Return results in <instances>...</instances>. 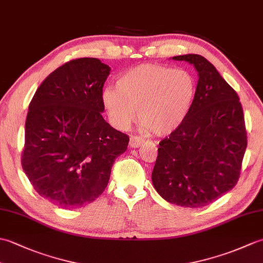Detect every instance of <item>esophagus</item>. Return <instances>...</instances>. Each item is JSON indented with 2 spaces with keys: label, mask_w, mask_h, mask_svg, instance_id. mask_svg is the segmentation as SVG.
<instances>
[{
  "label": "esophagus",
  "mask_w": 263,
  "mask_h": 263,
  "mask_svg": "<svg viewBox=\"0 0 263 263\" xmlns=\"http://www.w3.org/2000/svg\"><path fill=\"white\" fill-rule=\"evenodd\" d=\"M142 143H143V140H142L140 137L131 136L130 143H128V146H130L131 148H138V147H140Z\"/></svg>",
  "instance_id": "1"
}]
</instances>
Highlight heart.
Returning <instances> with one entry per match:
<instances>
[{
	"label": "heart",
	"instance_id": "1",
	"mask_svg": "<svg viewBox=\"0 0 263 263\" xmlns=\"http://www.w3.org/2000/svg\"><path fill=\"white\" fill-rule=\"evenodd\" d=\"M197 80L186 70L161 64H141L121 76L117 87H106L103 105L111 124L126 128L138 120L156 136L171 135L191 113Z\"/></svg>",
	"mask_w": 263,
	"mask_h": 263
}]
</instances>
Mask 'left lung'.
Instances as JSON below:
<instances>
[{"mask_svg":"<svg viewBox=\"0 0 263 263\" xmlns=\"http://www.w3.org/2000/svg\"><path fill=\"white\" fill-rule=\"evenodd\" d=\"M173 60L198 72L197 96L187 119L161 140L152 178L166 201L200 208L236 185L247 149L242 105L208 60L185 54Z\"/></svg>","mask_w":263,"mask_h":263,"instance_id":"obj_1","label":"left lung"}]
</instances>
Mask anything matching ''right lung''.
Listing matches in <instances>:
<instances>
[{
    "mask_svg": "<svg viewBox=\"0 0 263 263\" xmlns=\"http://www.w3.org/2000/svg\"><path fill=\"white\" fill-rule=\"evenodd\" d=\"M110 68L72 60L38 87L28 107L22 168L37 193L63 209L96 200L128 137L104 120L102 92Z\"/></svg>",
    "mask_w": 263,
    "mask_h": 263,
    "instance_id": "obj_1",
    "label": "right lung"
}]
</instances>
